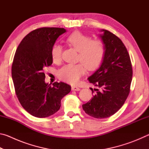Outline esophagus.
Listing matches in <instances>:
<instances>
[{
  "instance_id": "1",
  "label": "esophagus",
  "mask_w": 149,
  "mask_h": 149,
  "mask_svg": "<svg viewBox=\"0 0 149 149\" xmlns=\"http://www.w3.org/2000/svg\"><path fill=\"white\" fill-rule=\"evenodd\" d=\"M72 91H78L80 90V88H79L77 86H72Z\"/></svg>"
}]
</instances>
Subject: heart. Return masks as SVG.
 Masks as SVG:
<instances>
[{
	"label": "heart",
	"instance_id": "obj_1",
	"mask_svg": "<svg viewBox=\"0 0 149 149\" xmlns=\"http://www.w3.org/2000/svg\"><path fill=\"white\" fill-rule=\"evenodd\" d=\"M66 42L70 47L78 51L77 60L81 63L67 64L58 71V77L65 82L75 84L85 74V67L89 71H94L100 67L106 54V45L100 40H93L89 35L75 31L68 35ZM61 45L54 44L50 54L52 61L59 62L62 58Z\"/></svg>",
	"mask_w": 149,
	"mask_h": 149
}]
</instances>
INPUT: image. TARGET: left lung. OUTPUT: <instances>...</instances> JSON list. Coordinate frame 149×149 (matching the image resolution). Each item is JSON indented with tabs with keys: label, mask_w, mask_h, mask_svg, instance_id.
Wrapping results in <instances>:
<instances>
[{
	"label": "left lung",
	"mask_w": 149,
	"mask_h": 149,
	"mask_svg": "<svg viewBox=\"0 0 149 149\" xmlns=\"http://www.w3.org/2000/svg\"><path fill=\"white\" fill-rule=\"evenodd\" d=\"M102 31L104 33L100 37L106 45L104 58L88 78L99 89L91 88L94 95L82 105L86 114L99 119L110 117L122 108L130 94L133 75L130 54L122 40L108 30Z\"/></svg>",
	"instance_id": "left-lung-1"
}]
</instances>
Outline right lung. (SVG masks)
<instances>
[{
    "instance_id": "right-lung-1",
    "label": "right lung",
    "mask_w": 149,
    "mask_h": 149,
    "mask_svg": "<svg viewBox=\"0 0 149 149\" xmlns=\"http://www.w3.org/2000/svg\"><path fill=\"white\" fill-rule=\"evenodd\" d=\"M66 30L60 27H41L27 34L20 42L12 65V77L19 102L30 114L46 118L56 113L61 100L70 92L71 86L45 81L44 70L52 64L51 48Z\"/></svg>"
}]
</instances>
